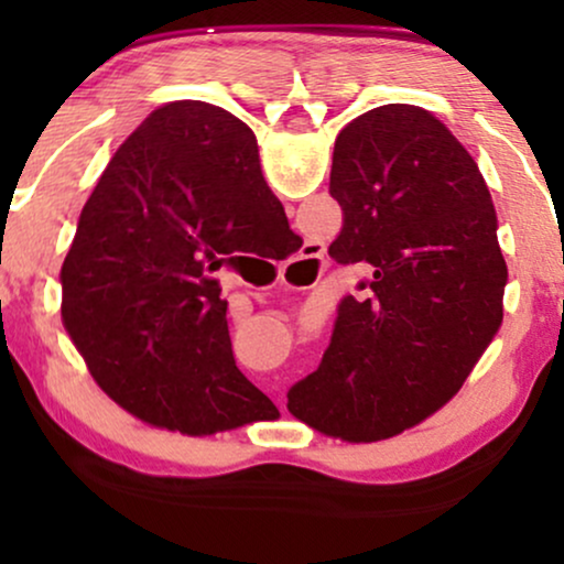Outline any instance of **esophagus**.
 Listing matches in <instances>:
<instances>
[{"instance_id": "obj_1", "label": "esophagus", "mask_w": 564, "mask_h": 564, "mask_svg": "<svg viewBox=\"0 0 564 564\" xmlns=\"http://www.w3.org/2000/svg\"><path fill=\"white\" fill-rule=\"evenodd\" d=\"M291 268H307V262H294ZM300 315H302L304 326L318 328L326 323V307H321V304H300Z\"/></svg>"}]
</instances>
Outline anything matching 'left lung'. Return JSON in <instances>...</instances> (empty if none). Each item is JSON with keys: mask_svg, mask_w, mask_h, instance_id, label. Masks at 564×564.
<instances>
[{"mask_svg": "<svg viewBox=\"0 0 564 564\" xmlns=\"http://www.w3.org/2000/svg\"><path fill=\"white\" fill-rule=\"evenodd\" d=\"M328 200L332 254L364 291L334 310L341 435L379 445L435 430L501 323L494 219L426 142L371 116L336 134Z\"/></svg>", "mask_w": 564, "mask_h": 564, "instance_id": "left-lung-1", "label": "left lung"}]
</instances>
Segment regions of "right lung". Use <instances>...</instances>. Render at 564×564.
Wrapping results in <instances>:
<instances>
[{
	"instance_id": "add662e5",
	"label": "right lung",
	"mask_w": 564,
	"mask_h": 564,
	"mask_svg": "<svg viewBox=\"0 0 564 564\" xmlns=\"http://www.w3.org/2000/svg\"><path fill=\"white\" fill-rule=\"evenodd\" d=\"M260 174L257 140L180 129L121 151L84 204L63 304L97 384L145 435L204 440L249 424L257 387L232 360L219 273L232 204Z\"/></svg>"
}]
</instances>
